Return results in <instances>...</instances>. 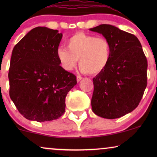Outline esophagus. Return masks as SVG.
I'll return each instance as SVG.
<instances>
[{"label": "esophagus", "instance_id": "1", "mask_svg": "<svg viewBox=\"0 0 157 157\" xmlns=\"http://www.w3.org/2000/svg\"><path fill=\"white\" fill-rule=\"evenodd\" d=\"M81 79H83V77H81V76H76V81H77V82H79V81H80Z\"/></svg>", "mask_w": 157, "mask_h": 157}]
</instances>
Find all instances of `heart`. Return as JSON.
I'll list each match as a JSON object with an SVG mask.
<instances>
[{
  "label": "heart",
  "instance_id": "heart-1",
  "mask_svg": "<svg viewBox=\"0 0 157 157\" xmlns=\"http://www.w3.org/2000/svg\"><path fill=\"white\" fill-rule=\"evenodd\" d=\"M66 45L67 48H57L56 56L61 67L67 71L74 69L78 59L81 71L97 74L111 60V44L105 38L76 33L67 39Z\"/></svg>",
  "mask_w": 157,
  "mask_h": 157
}]
</instances>
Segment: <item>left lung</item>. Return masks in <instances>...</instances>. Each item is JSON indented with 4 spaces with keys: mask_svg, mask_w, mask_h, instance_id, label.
Returning <instances> with one entry per match:
<instances>
[{
    "mask_svg": "<svg viewBox=\"0 0 157 157\" xmlns=\"http://www.w3.org/2000/svg\"><path fill=\"white\" fill-rule=\"evenodd\" d=\"M89 30L102 34L111 46L109 63L93 78L92 111L104 119H117L134 110L142 98L147 85V58L133 34L109 24Z\"/></svg>",
    "mask_w": 157,
    "mask_h": 157,
    "instance_id": "1",
    "label": "left lung"
}]
</instances>
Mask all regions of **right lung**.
<instances>
[{"instance_id": "add662e5", "label": "right lung", "mask_w": 157, "mask_h": 157, "mask_svg": "<svg viewBox=\"0 0 157 157\" xmlns=\"http://www.w3.org/2000/svg\"><path fill=\"white\" fill-rule=\"evenodd\" d=\"M62 36L57 30L36 27L13 49L10 97L31 121H50L61 117L66 95L77 83L76 76L64 70L57 58Z\"/></svg>"}]
</instances>
